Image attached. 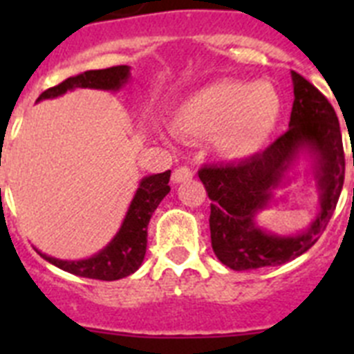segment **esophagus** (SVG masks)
Returning a JSON list of instances; mask_svg holds the SVG:
<instances>
[{"mask_svg":"<svg viewBox=\"0 0 354 354\" xmlns=\"http://www.w3.org/2000/svg\"><path fill=\"white\" fill-rule=\"evenodd\" d=\"M192 177H193V171L187 167L175 168L174 174H171V180H174V183H184V180H189Z\"/></svg>","mask_w":354,"mask_h":354,"instance_id":"esophagus-1","label":"esophagus"}]
</instances>
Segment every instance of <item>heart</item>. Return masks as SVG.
I'll return each mask as SVG.
<instances>
[{"label": "heart", "mask_w": 354, "mask_h": 354, "mask_svg": "<svg viewBox=\"0 0 354 354\" xmlns=\"http://www.w3.org/2000/svg\"><path fill=\"white\" fill-rule=\"evenodd\" d=\"M280 113L282 101L273 84L221 80L187 95L174 126L186 138L214 140L228 158L246 159L270 143Z\"/></svg>", "instance_id": "b5f03b06"}]
</instances>
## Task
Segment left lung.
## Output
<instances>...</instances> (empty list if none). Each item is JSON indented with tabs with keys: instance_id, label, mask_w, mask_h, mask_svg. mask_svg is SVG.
<instances>
[{
	"instance_id": "8db88e82",
	"label": "left lung",
	"mask_w": 354,
	"mask_h": 354,
	"mask_svg": "<svg viewBox=\"0 0 354 354\" xmlns=\"http://www.w3.org/2000/svg\"><path fill=\"white\" fill-rule=\"evenodd\" d=\"M294 102L289 129L262 152L236 165H205L198 170L211 200V245L216 257L230 270L280 266L317 243L339 202L346 174L342 133L335 109L301 74L292 72ZM319 156L322 212L301 236L278 238L262 233L252 216L263 208L299 146ZM354 167V154H353Z\"/></svg>"
}]
</instances>
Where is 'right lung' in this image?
I'll return each mask as SVG.
<instances>
[{
    "mask_svg": "<svg viewBox=\"0 0 354 354\" xmlns=\"http://www.w3.org/2000/svg\"><path fill=\"white\" fill-rule=\"evenodd\" d=\"M129 77V67L127 65H117V67L101 68V71H86L80 76L68 77L60 84L51 86L39 95L40 99L58 97L72 88H102V90H118ZM170 180V170L162 174L145 177L140 184L138 192L134 195L131 207L127 211L126 220L122 228L115 236V239L97 253L95 257L86 261H58V259L42 255L51 264L60 270L68 271L72 274L84 278H95V280H118V278L129 277L131 273L142 266L143 257L147 252V225L150 216L156 211L165 196L170 192L168 186Z\"/></svg>",
    "mask_w": 354,
    "mask_h": 354,
    "instance_id": "right-lung-1",
    "label": "right lung"
}]
</instances>
